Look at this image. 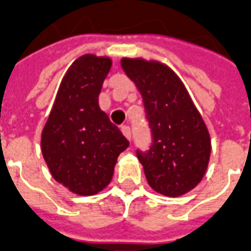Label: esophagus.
<instances>
[{"label":"esophagus","mask_w":251,"mask_h":251,"mask_svg":"<svg viewBox=\"0 0 251 251\" xmlns=\"http://www.w3.org/2000/svg\"><path fill=\"white\" fill-rule=\"evenodd\" d=\"M120 129H122L123 135H124L127 139H131V129H129L128 126H122V127H120Z\"/></svg>","instance_id":"34e87169"}]
</instances>
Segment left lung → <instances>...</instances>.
Instances as JSON below:
<instances>
[{
    "label": "left lung",
    "instance_id": "obj_1",
    "mask_svg": "<svg viewBox=\"0 0 251 251\" xmlns=\"http://www.w3.org/2000/svg\"><path fill=\"white\" fill-rule=\"evenodd\" d=\"M142 94L152 135L150 151L138 159L152 191L178 197L199 185L207 172L211 136L184 82L159 60H120Z\"/></svg>",
    "mask_w": 251,
    "mask_h": 251
}]
</instances>
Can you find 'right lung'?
Returning a JSON list of instances; mask_svg holds the SVG:
<instances>
[{"label":"right lung","instance_id":"1","mask_svg":"<svg viewBox=\"0 0 251 251\" xmlns=\"http://www.w3.org/2000/svg\"><path fill=\"white\" fill-rule=\"evenodd\" d=\"M112 67L109 56L85 54L67 69L42 131V154L56 182L93 196L112 181L119 154L129 146L99 94Z\"/></svg>","mask_w":251,"mask_h":251}]
</instances>
